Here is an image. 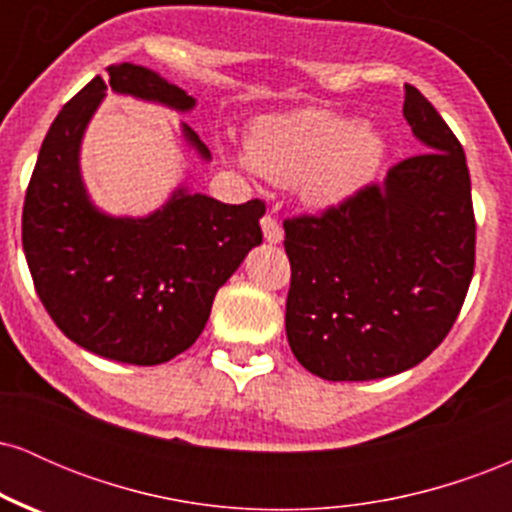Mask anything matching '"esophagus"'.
<instances>
[{"instance_id": "1", "label": "esophagus", "mask_w": 512, "mask_h": 512, "mask_svg": "<svg viewBox=\"0 0 512 512\" xmlns=\"http://www.w3.org/2000/svg\"><path fill=\"white\" fill-rule=\"evenodd\" d=\"M262 231L267 243H281V240H284V228L279 226V221H276L272 214L262 216Z\"/></svg>"}]
</instances>
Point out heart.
I'll use <instances>...</instances> for the list:
<instances>
[{
	"mask_svg": "<svg viewBox=\"0 0 512 512\" xmlns=\"http://www.w3.org/2000/svg\"><path fill=\"white\" fill-rule=\"evenodd\" d=\"M245 149L250 166L264 178L281 187L298 185L305 202L327 207L373 178L385 137L370 122L308 108L257 120Z\"/></svg>",
	"mask_w": 512,
	"mask_h": 512,
	"instance_id": "heart-1",
	"label": "heart"
}]
</instances>
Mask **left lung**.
<instances>
[{
	"label": "left lung",
	"instance_id": "1",
	"mask_svg": "<svg viewBox=\"0 0 512 512\" xmlns=\"http://www.w3.org/2000/svg\"><path fill=\"white\" fill-rule=\"evenodd\" d=\"M404 91V117L424 154L337 207L284 221L286 337L305 370L334 383L424 361L455 325L474 274L477 221L462 144L419 88Z\"/></svg>",
	"mask_w": 512,
	"mask_h": 512
}]
</instances>
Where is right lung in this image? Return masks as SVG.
<instances>
[{
    "label": "right lung",
    "instance_id": "add662e5",
    "mask_svg": "<svg viewBox=\"0 0 512 512\" xmlns=\"http://www.w3.org/2000/svg\"><path fill=\"white\" fill-rule=\"evenodd\" d=\"M195 108V98L137 64H113L55 117L23 202L21 238L35 291L55 325L91 354L158 366L197 342L211 303L245 255L262 243V199L223 204L185 187L144 219L108 216L79 173L84 129L105 91ZM187 144L211 154L192 127Z\"/></svg>",
    "mask_w": 512,
    "mask_h": 512
}]
</instances>
